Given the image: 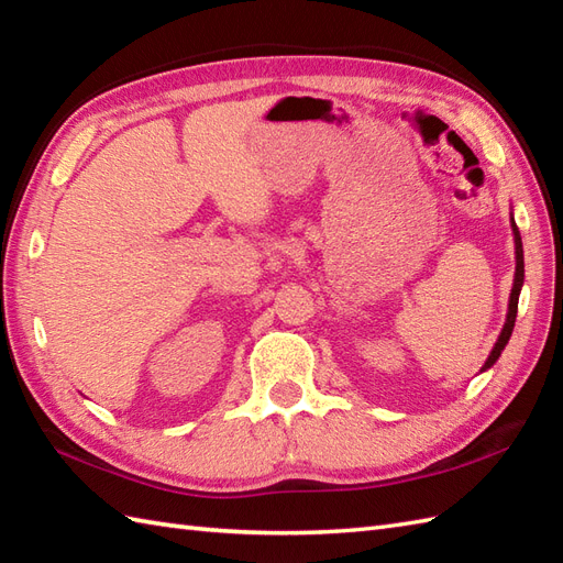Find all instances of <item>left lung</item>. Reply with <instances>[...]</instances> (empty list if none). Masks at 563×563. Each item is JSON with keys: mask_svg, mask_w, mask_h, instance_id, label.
<instances>
[{"mask_svg": "<svg viewBox=\"0 0 563 563\" xmlns=\"http://www.w3.org/2000/svg\"><path fill=\"white\" fill-rule=\"evenodd\" d=\"M511 228H514V242H516V276H514V287H511V297H508V313H506V323H504V329H501V335H499V341L494 343V347H492L489 357L485 362V367H482V372H487L492 364L501 357V350L506 347L508 338H511V333H514L520 287H522V280H526V264H522V242H520V232H518V225H516L514 218H511Z\"/></svg>", "mask_w": 563, "mask_h": 563, "instance_id": "obj_1", "label": "left lung"}]
</instances>
